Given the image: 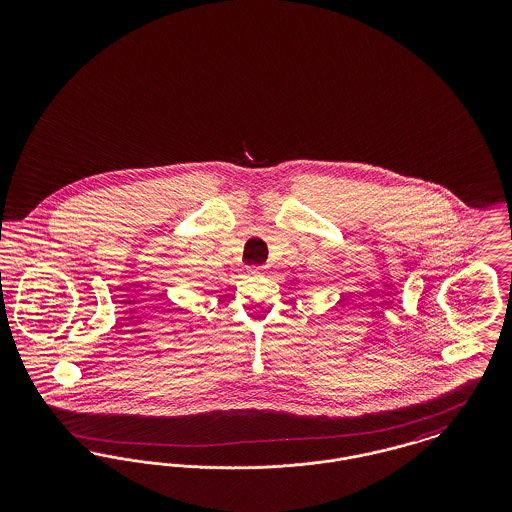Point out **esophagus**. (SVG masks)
I'll return each instance as SVG.
<instances>
[{
  "label": "esophagus",
  "mask_w": 512,
  "mask_h": 512,
  "mask_svg": "<svg viewBox=\"0 0 512 512\" xmlns=\"http://www.w3.org/2000/svg\"><path fill=\"white\" fill-rule=\"evenodd\" d=\"M247 270H249V272H253V274H259V272L263 270V267H249Z\"/></svg>",
  "instance_id": "1"
}]
</instances>
